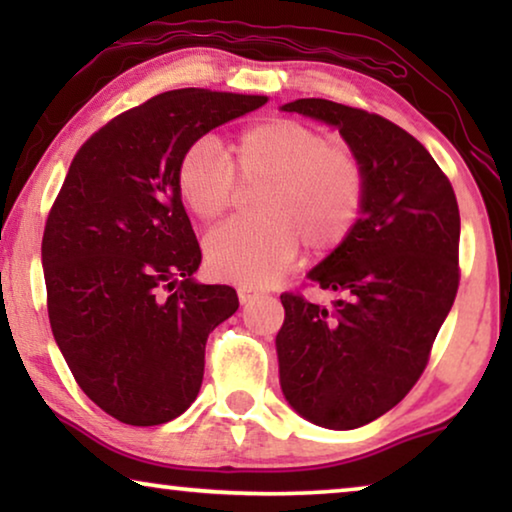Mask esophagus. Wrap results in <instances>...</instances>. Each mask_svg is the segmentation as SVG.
<instances>
[{"instance_id":"obj_1","label":"esophagus","mask_w":512,"mask_h":512,"mask_svg":"<svg viewBox=\"0 0 512 512\" xmlns=\"http://www.w3.org/2000/svg\"><path fill=\"white\" fill-rule=\"evenodd\" d=\"M237 296H240L242 305H251L258 296H261V293L251 291V289H247V286H240V289H237Z\"/></svg>"}]
</instances>
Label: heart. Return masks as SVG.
I'll list each match as a JSON object with an SVG mask.
<instances>
[{
	"mask_svg": "<svg viewBox=\"0 0 512 512\" xmlns=\"http://www.w3.org/2000/svg\"><path fill=\"white\" fill-rule=\"evenodd\" d=\"M237 181L263 184L254 221H230L205 240L209 270L244 286H265L282 275L298 244L307 256L326 258L359 228L368 200V170L359 153L293 118L249 125L228 156L212 139L181 153L174 186L202 223L219 221L237 200Z\"/></svg>",
	"mask_w": 512,
	"mask_h": 512,
	"instance_id": "1",
	"label": "heart"
}]
</instances>
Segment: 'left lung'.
<instances>
[{"label":"left lung","mask_w":512,"mask_h":512,"mask_svg":"<svg viewBox=\"0 0 512 512\" xmlns=\"http://www.w3.org/2000/svg\"><path fill=\"white\" fill-rule=\"evenodd\" d=\"M284 111L338 125L368 170V200L345 247L310 284L340 293L321 307L282 293L279 382L312 424L347 431L408 396L459 289V205L447 174L410 132L345 104L305 97Z\"/></svg>","instance_id":"left-lung-1"}]
</instances>
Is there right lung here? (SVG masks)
Returning <instances> with one entry per match:
<instances>
[{
    "mask_svg": "<svg viewBox=\"0 0 512 512\" xmlns=\"http://www.w3.org/2000/svg\"><path fill=\"white\" fill-rule=\"evenodd\" d=\"M265 95L181 88L93 132L48 212L41 263L51 328L90 401L132 426L179 417L198 396L209 333L240 307L233 286L195 284L202 261L177 163Z\"/></svg>",
    "mask_w": 512,
    "mask_h": 512,
    "instance_id": "1",
    "label": "right lung"
}]
</instances>
